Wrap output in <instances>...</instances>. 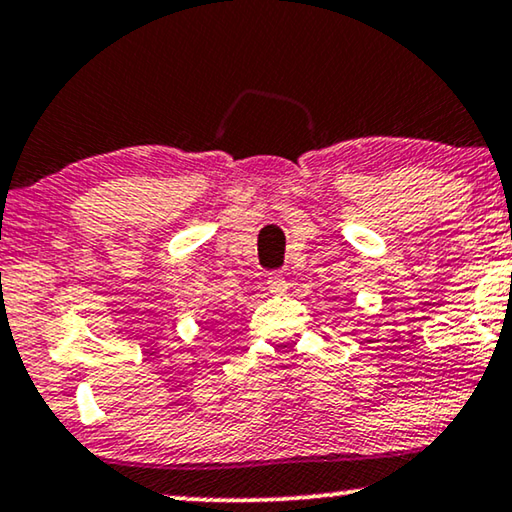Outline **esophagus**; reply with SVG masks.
<instances>
[{
	"label": "esophagus",
	"mask_w": 512,
	"mask_h": 512,
	"mask_svg": "<svg viewBox=\"0 0 512 512\" xmlns=\"http://www.w3.org/2000/svg\"><path fill=\"white\" fill-rule=\"evenodd\" d=\"M270 293H284L286 291V277L281 272H272L268 277Z\"/></svg>",
	"instance_id": "obj_1"
}]
</instances>
